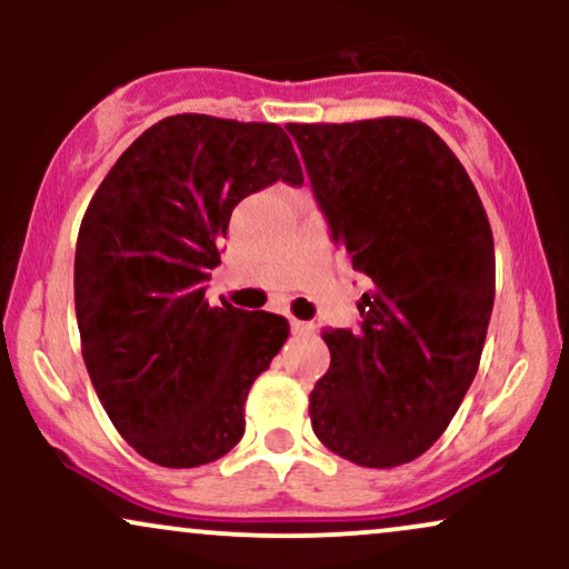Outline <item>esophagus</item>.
I'll return each instance as SVG.
<instances>
[{"mask_svg":"<svg viewBox=\"0 0 569 569\" xmlns=\"http://www.w3.org/2000/svg\"><path fill=\"white\" fill-rule=\"evenodd\" d=\"M291 335H312L316 331V326L310 321H297V318H291Z\"/></svg>","mask_w":569,"mask_h":569,"instance_id":"1","label":"esophagus"}]
</instances>
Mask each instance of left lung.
<instances>
[{
    "mask_svg": "<svg viewBox=\"0 0 569 569\" xmlns=\"http://www.w3.org/2000/svg\"><path fill=\"white\" fill-rule=\"evenodd\" d=\"M331 240L371 280L358 329H326L312 430L363 468L415 460L452 422L485 350L495 243L452 149L407 117L286 126Z\"/></svg>",
    "mask_w": 569,
    "mask_h": 569,
    "instance_id": "1",
    "label": "left lung"
}]
</instances>
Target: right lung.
Listing matches in <instances>:
<instances>
[{
  "instance_id": "right-lung-1",
  "label": "right lung",
  "mask_w": 569,
  "mask_h": 569,
  "mask_svg": "<svg viewBox=\"0 0 569 569\" xmlns=\"http://www.w3.org/2000/svg\"><path fill=\"white\" fill-rule=\"evenodd\" d=\"M276 181H305L276 122L173 114L130 143L84 211V367L122 439L162 468L206 466L243 439L248 390L289 337L283 316L206 302L232 208Z\"/></svg>"
}]
</instances>
